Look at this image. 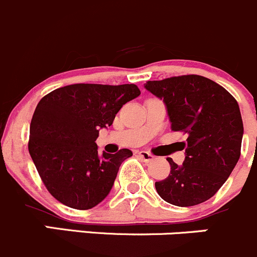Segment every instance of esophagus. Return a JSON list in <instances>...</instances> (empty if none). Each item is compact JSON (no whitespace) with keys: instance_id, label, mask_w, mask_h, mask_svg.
Wrapping results in <instances>:
<instances>
[{"instance_id":"obj_1","label":"esophagus","mask_w":257,"mask_h":257,"mask_svg":"<svg viewBox=\"0 0 257 257\" xmlns=\"http://www.w3.org/2000/svg\"><path fill=\"white\" fill-rule=\"evenodd\" d=\"M138 154H139V157H141L145 163H150V162H153V160H154V155L150 154V153H148V152H144V150H143V152H139Z\"/></svg>"}]
</instances>
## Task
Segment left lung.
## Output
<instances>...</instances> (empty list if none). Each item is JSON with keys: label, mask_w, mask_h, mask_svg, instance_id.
<instances>
[{"label": "left lung", "mask_w": 257, "mask_h": 257, "mask_svg": "<svg viewBox=\"0 0 257 257\" xmlns=\"http://www.w3.org/2000/svg\"><path fill=\"white\" fill-rule=\"evenodd\" d=\"M163 99L172 131L188 136L181 165L168 158L170 174L155 183L163 200L194 206L209 200L239 162L243 125L236 99L214 80L196 74L148 80L144 84Z\"/></svg>", "instance_id": "8db88e82"}]
</instances>
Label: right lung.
<instances>
[{"label": "right lung", "instance_id": "right-lung-1", "mask_svg": "<svg viewBox=\"0 0 257 257\" xmlns=\"http://www.w3.org/2000/svg\"><path fill=\"white\" fill-rule=\"evenodd\" d=\"M141 94L136 84H78L40 100L30 126L28 152L43 184L59 203L88 210L104 200L119 167L133 153H98L99 129L113 124L123 104Z\"/></svg>", "mask_w": 257, "mask_h": 257}]
</instances>
